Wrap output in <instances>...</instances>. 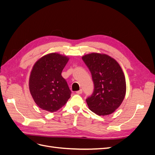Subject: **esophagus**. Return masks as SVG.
I'll return each mask as SVG.
<instances>
[{
    "label": "esophagus",
    "instance_id": "esophagus-1",
    "mask_svg": "<svg viewBox=\"0 0 155 155\" xmlns=\"http://www.w3.org/2000/svg\"><path fill=\"white\" fill-rule=\"evenodd\" d=\"M82 92H83L82 89H80V90H79V91H77V92H76V93L78 94H82Z\"/></svg>",
    "mask_w": 155,
    "mask_h": 155
}]
</instances>
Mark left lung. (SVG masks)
<instances>
[{"label": "left lung", "instance_id": "obj_1", "mask_svg": "<svg viewBox=\"0 0 155 155\" xmlns=\"http://www.w3.org/2000/svg\"><path fill=\"white\" fill-rule=\"evenodd\" d=\"M82 59L90 70L94 90L87 99L89 109L99 116L109 115L118 109L126 94L125 77L120 64L105 54L91 53Z\"/></svg>", "mask_w": 155, "mask_h": 155}]
</instances>
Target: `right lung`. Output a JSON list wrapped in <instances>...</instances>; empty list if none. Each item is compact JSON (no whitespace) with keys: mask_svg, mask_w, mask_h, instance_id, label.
<instances>
[{"mask_svg":"<svg viewBox=\"0 0 155 155\" xmlns=\"http://www.w3.org/2000/svg\"><path fill=\"white\" fill-rule=\"evenodd\" d=\"M68 60L67 55L50 53L39 59L33 66L29 89L33 100L41 109L56 112L70 97L71 91L61 76Z\"/></svg>","mask_w":155,"mask_h":155,"instance_id":"obj_1","label":"right lung"}]
</instances>
